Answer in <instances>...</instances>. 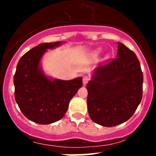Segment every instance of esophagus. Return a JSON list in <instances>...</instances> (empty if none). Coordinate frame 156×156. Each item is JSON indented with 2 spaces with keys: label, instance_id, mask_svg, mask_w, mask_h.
Returning <instances> with one entry per match:
<instances>
[{
  "label": "esophagus",
  "instance_id": "obj_1",
  "mask_svg": "<svg viewBox=\"0 0 156 156\" xmlns=\"http://www.w3.org/2000/svg\"><path fill=\"white\" fill-rule=\"evenodd\" d=\"M89 79H90V78H89V77L88 76H84L83 77V83L84 84V85L88 83Z\"/></svg>",
  "mask_w": 156,
  "mask_h": 156
}]
</instances>
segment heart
Returning <instances> with one entry per match:
<instances>
[{
	"instance_id": "1",
	"label": "heart",
	"mask_w": 156,
	"mask_h": 156,
	"mask_svg": "<svg viewBox=\"0 0 156 156\" xmlns=\"http://www.w3.org/2000/svg\"><path fill=\"white\" fill-rule=\"evenodd\" d=\"M100 51H101V50H98V51H96L95 52H94V55H98V53H100Z\"/></svg>"
}]
</instances>
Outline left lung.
I'll return each mask as SVG.
<instances>
[{"instance_id": "1", "label": "left lung", "mask_w": 156, "mask_h": 156, "mask_svg": "<svg viewBox=\"0 0 156 156\" xmlns=\"http://www.w3.org/2000/svg\"><path fill=\"white\" fill-rule=\"evenodd\" d=\"M142 85L137 56L118 42L117 57L97 67L87 85V107L92 120L105 127L128 120L141 101Z\"/></svg>"}]
</instances>
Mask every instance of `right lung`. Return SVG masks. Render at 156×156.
<instances>
[{
  "instance_id": "1",
  "label": "right lung",
  "mask_w": 156,
  "mask_h": 156,
  "mask_svg": "<svg viewBox=\"0 0 156 156\" xmlns=\"http://www.w3.org/2000/svg\"><path fill=\"white\" fill-rule=\"evenodd\" d=\"M61 42L39 44L25 53L19 60L14 76L15 98L26 118L36 123L48 125L62 119L69 103L83 85L79 77L70 80H52L39 67L47 51Z\"/></svg>"
}]
</instances>
